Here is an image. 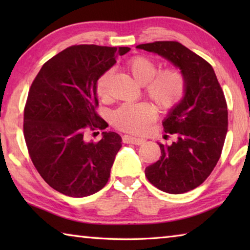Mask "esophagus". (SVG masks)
Instances as JSON below:
<instances>
[{
	"instance_id": "1",
	"label": "esophagus",
	"mask_w": 250,
	"mask_h": 250,
	"mask_svg": "<svg viewBox=\"0 0 250 250\" xmlns=\"http://www.w3.org/2000/svg\"><path fill=\"white\" fill-rule=\"evenodd\" d=\"M122 140H124L125 143H132V145L135 146H141L146 142L145 139L131 137V135H124V137H122Z\"/></svg>"
}]
</instances>
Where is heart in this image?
<instances>
[{"mask_svg":"<svg viewBox=\"0 0 250 250\" xmlns=\"http://www.w3.org/2000/svg\"><path fill=\"white\" fill-rule=\"evenodd\" d=\"M126 69L139 83L146 84V92L161 109L176 107L186 92V80L177 68L159 70L153 58L137 55L126 62ZM111 70L105 71L97 83V94L100 98L108 96ZM156 118V110L149 103L125 104L118 108L111 116L116 128L131 133H141Z\"/></svg>","mask_w":250,"mask_h":250,"instance_id":"b5f03b06","label":"heart"}]
</instances>
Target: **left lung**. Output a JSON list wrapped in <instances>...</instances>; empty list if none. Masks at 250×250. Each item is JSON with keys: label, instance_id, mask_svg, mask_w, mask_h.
I'll return each mask as SVG.
<instances>
[{"label": "left lung", "instance_id": "8db88e82", "mask_svg": "<svg viewBox=\"0 0 250 250\" xmlns=\"http://www.w3.org/2000/svg\"><path fill=\"white\" fill-rule=\"evenodd\" d=\"M179 67L186 80L181 103L163 121L164 132L176 134L171 146L160 145V160L146 168L151 184L163 192L182 194L201 185L216 167L225 142L228 112L213 67L174 41L141 44Z\"/></svg>", "mask_w": 250, "mask_h": 250}]
</instances>
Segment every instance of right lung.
Wrapping results in <instances>:
<instances>
[{
  "mask_svg": "<svg viewBox=\"0 0 250 250\" xmlns=\"http://www.w3.org/2000/svg\"><path fill=\"white\" fill-rule=\"evenodd\" d=\"M129 47L74 45L45 62L29 88L24 138L37 172L50 188L84 197L107 184L121 137L103 132L87 142V131L104 129L97 113V82Z\"/></svg>",
  "mask_w": 250,
  "mask_h": 250,
  "instance_id": "obj_1",
  "label": "right lung"
}]
</instances>
